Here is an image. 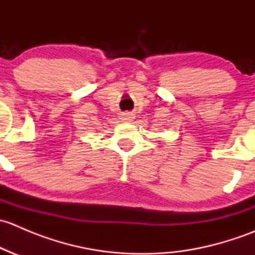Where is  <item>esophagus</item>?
I'll use <instances>...</instances> for the list:
<instances>
[{"label":"esophagus","instance_id":"obj_1","mask_svg":"<svg viewBox=\"0 0 255 255\" xmlns=\"http://www.w3.org/2000/svg\"><path fill=\"white\" fill-rule=\"evenodd\" d=\"M133 118L134 117H133L132 113H129V112H123L122 115H121V120L125 121V122H130Z\"/></svg>","mask_w":255,"mask_h":255}]
</instances>
